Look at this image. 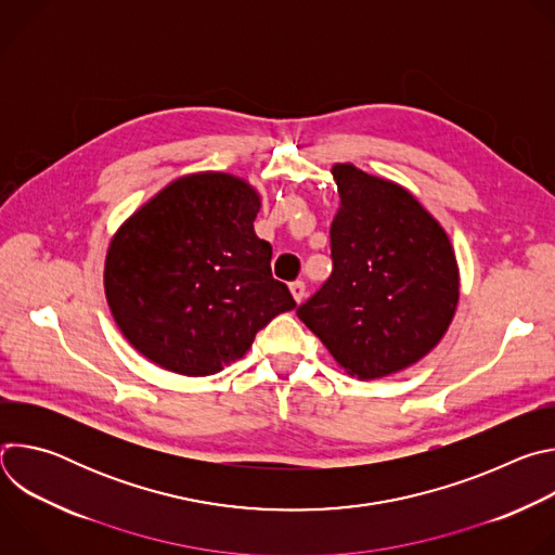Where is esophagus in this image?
<instances>
[{
    "mask_svg": "<svg viewBox=\"0 0 555 555\" xmlns=\"http://www.w3.org/2000/svg\"><path fill=\"white\" fill-rule=\"evenodd\" d=\"M289 292H292V296H294L296 302H302L305 296H307V287H305L302 281H294V283L289 285Z\"/></svg>",
    "mask_w": 555,
    "mask_h": 555,
    "instance_id": "1",
    "label": "esophagus"
}]
</instances>
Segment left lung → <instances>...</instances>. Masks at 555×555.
Returning <instances> with one entry per match:
<instances>
[{"label": "left lung", "mask_w": 555, "mask_h": 555, "mask_svg": "<svg viewBox=\"0 0 555 555\" xmlns=\"http://www.w3.org/2000/svg\"><path fill=\"white\" fill-rule=\"evenodd\" d=\"M332 276L296 313L360 379L398 373L448 332L459 266L439 221L404 186L334 165Z\"/></svg>", "instance_id": "8db88e82"}]
</instances>
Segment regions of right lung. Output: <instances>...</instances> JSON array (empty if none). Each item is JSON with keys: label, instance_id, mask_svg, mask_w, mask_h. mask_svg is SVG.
Returning a JSON list of instances; mask_svg holds the SVG:
<instances>
[{"label": "right lung", "instance_id": "obj_1", "mask_svg": "<svg viewBox=\"0 0 555 555\" xmlns=\"http://www.w3.org/2000/svg\"><path fill=\"white\" fill-rule=\"evenodd\" d=\"M259 208L246 180L206 171L171 182L118 228L105 296L135 351L180 375H212L296 307L255 234Z\"/></svg>", "mask_w": 555, "mask_h": 555}]
</instances>
